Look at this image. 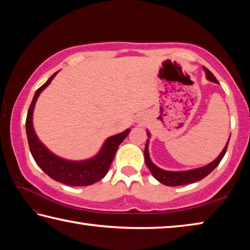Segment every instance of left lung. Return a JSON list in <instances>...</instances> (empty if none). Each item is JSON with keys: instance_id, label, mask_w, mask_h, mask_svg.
Returning <instances> with one entry per match:
<instances>
[{"instance_id": "8db88e82", "label": "left lung", "mask_w": 250, "mask_h": 250, "mask_svg": "<svg viewBox=\"0 0 250 250\" xmlns=\"http://www.w3.org/2000/svg\"><path fill=\"white\" fill-rule=\"evenodd\" d=\"M203 70L205 71V74H207L208 80L217 83L216 78L213 76V73L209 71L208 68L203 67ZM147 135H148V137L150 136L149 132H147ZM229 142V138L226 143L224 149L222 150V152L218 155L217 158L214 161H212L211 164L204 166V167L192 169V170H186V171H167V170H164V169H160L159 167H157V166L151 161L150 157H149V151H148L149 139H147V143L145 146V161H146L147 167L149 168L152 176H154L155 179H157L159 182L163 183V185L168 186V187L189 185V183H193V182L202 180L203 178L207 177L208 174L211 173L213 170L217 167L218 164L221 163V160L223 159V157H224L225 152L227 150Z\"/></svg>"}]
</instances>
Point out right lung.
<instances>
[{"mask_svg":"<svg viewBox=\"0 0 250 250\" xmlns=\"http://www.w3.org/2000/svg\"><path fill=\"white\" fill-rule=\"evenodd\" d=\"M57 73L58 72L52 74L45 84H42L35 92L32 104L29 106L27 117H26V134H27L29 149L36 164L42 168L43 172L54 180L72 187L91 186L106 176L118 146L127 137L130 129L127 128L123 133L108 137L104 142L101 150L90 159L73 161L60 158V157L52 154L39 141L36 133H35L33 126V113L39 94L49 85V83Z\"/></svg>","mask_w":250,"mask_h":250,"instance_id":"obj_1","label":"right lung"}]
</instances>
